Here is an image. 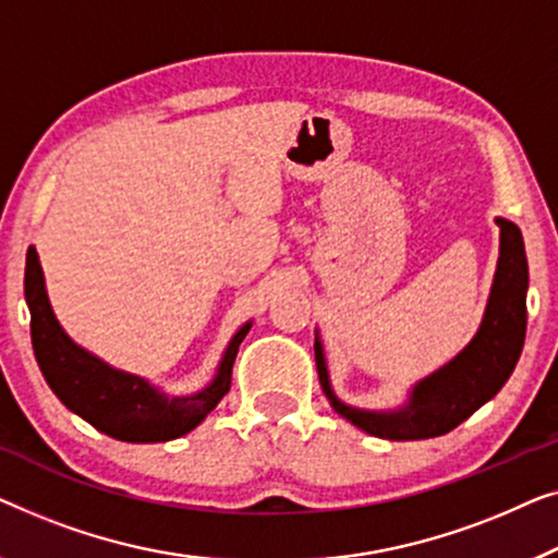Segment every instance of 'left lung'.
<instances>
[{"label":"left lung","instance_id":"1","mask_svg":"<svg viewBox=\"0 0 558 558\" xmlns=\"http://www.w3.org/2000/svg\"><path fill=\"white\" fill-rule=\"evenodd\" d=\"M500 257L483 324L473 341L435 374L425 376L410 391L404 407L389 412L356 410L333 395L328 379L324 343L316 333V366L324 395L336 412L364 433L384 439H427L450 433L470 414L493 399L513 374L525 339V290L529 263L521 230L498 217Z\"/></svg>","mask_w":558,"mask_h":558}]
</instances>
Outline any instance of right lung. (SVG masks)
Segmentation results:
<instances>
[{
  "instance_id": "add662e5",
  "label": "right lung",
  "mask_w": 558,
  "mask_h": 558,
  "mask_svg": "<svg viewBox=\"0 0 558 558\" xmlns=\"http://www.w3.org/2000/svg\"><path fill=\"white\" fill-rule=\"evenodd\" d=\"M25 298L35 359L45 381L70 412L121 442H167L192 433L230 391L234 356L253 326L245 324L232 336L207 387L186 397H169L144 376L106 364L62 331L47 298L35 247L27 250Z\"/></svg>"
}]
</instances>
